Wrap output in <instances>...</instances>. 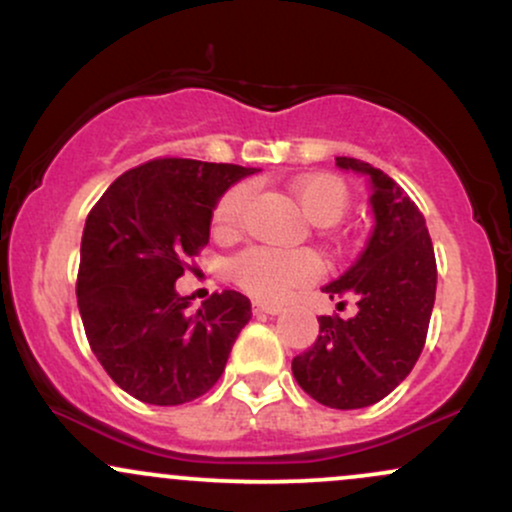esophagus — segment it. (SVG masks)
I'll list each match as a JSON object with an SVG mask.
<instances>
[{"label":"esophagus","instance_id":"esophagus-1","mask_svg":"<svg viewBox=\"0 0 512 512\" xmlns=\"http://www.w3.org/2000/svg\"><path fill=\"white\" fill-rule=\"evenodd\" d=\"M279 303H264V301H255L252 303V313H264V315H279L281 313Z\"/></svg>","mask_w":512,"mask_h":512}]
</instances>
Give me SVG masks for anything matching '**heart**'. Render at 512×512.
<instances>
[{"mask_svg":"<svg viewBox=\"0 0 512 512\" xmlns=\"http://www.w3.org/2000/svg\"><path fill=\"white\" fill-rule=\"evenodd\" d=\"M293 197L303 214L317 226H332L349 209L351 195L342 178L332 173H313L291 182ZM250 204V187L233 185L219 197L211 211L216 233H236L243 226ZM228 276L245 293L264 301H279L298 286L310 284L320 276V260L308 250H274L248 248L228 262Z\"/></svg>","mask_w":512,"mask_h":512,"instance_id":"heart-1","label":"heart"}]
</instances>
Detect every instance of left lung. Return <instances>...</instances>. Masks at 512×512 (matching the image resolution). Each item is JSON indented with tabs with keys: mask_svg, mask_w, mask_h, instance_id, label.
I'll return each instance as SVG.
<instances>
[{
	"mask_svg": "<svg viewBox=\"0 0 512 512\" xmlns=\"http://www.w3.org/2000/svg\"><path fill=\"white\" fill-rule=\"evenodd\" d=\"M337 166L370 175L375 228L354 267L325 286L354 317L320 315V337L293 358L298 385L332 409L380 402L411 373L424 351L433 301L436 252L426 219L390 175L366 161L337 156Z\"/></svg>",
	"mask_w": 512,
	"mask_h": 512,
	"instance_id": "8db88e82",
	"label": "left lung"
}]
</instances>
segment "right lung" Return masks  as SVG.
Masks as SVG:
<instances>
[{
	"mask_svg": "<svg viewBox=\"0 0 512 512\" xmlns=\"http://www.w3.org/2000/svg\"><path fill=\"white\" fill-rule=\"evenodd\" d=\"M257 168L154 158L122 173L88 211L76 303L105 373L139 402L175 407L216 385L250 301L226 289L190 313L175 281L209 243L211 209Z\"/></svg>",
	"mask_w": 512,
	"mask_h": 512,
	"instance_id": "add662e5",
	"label": "right lung"
}]
</instances>
